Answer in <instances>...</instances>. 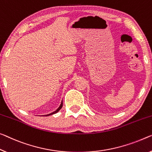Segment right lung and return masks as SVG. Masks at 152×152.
Segmentation results:
<instances>
[{"label": "right lung", "instance_id": "1", "mask_svg": "<svg viewBox=\"0 0 152 152\" xmlns=\"http://www.w3.org/2000/svg\"><path fill=\"white\" fill-rule=\"evenodd\" d=\"M62 104H63V103H62V102H61V104H60V107H58V108L56 109V110L55 111L52 112V113H50V114H48V115H44V116H49V115H53V114H55V113H58V112L60 110V109H61V108H62Z\"/></svg>", "mask_w": 152, "mask_h": 152}]
</instances>
